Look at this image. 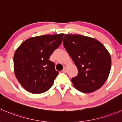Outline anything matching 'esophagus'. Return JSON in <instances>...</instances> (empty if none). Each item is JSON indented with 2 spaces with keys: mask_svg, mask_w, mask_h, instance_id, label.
Masks as SVG:
<instances>
[{
  "mask_svg": "<svg viewBox=\"0 0 122 122\" xmlns=\"http://www.w3.org/2000/svg\"><path fill=\"white\" fill-rule=\"evenodd\" d=\"M62 72L63 73H66L67 72V68L66 67H64L63 70H62Z\"/></svg>",
  "mask_w": 122,
  "mask_h": 122,
  "instance_id": "34e87169",
  "label": "esophagus"
}]
</instances>
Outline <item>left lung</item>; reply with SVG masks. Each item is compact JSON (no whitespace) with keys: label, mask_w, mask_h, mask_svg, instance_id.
Instances as JSON below:
<instances>
[{"label":"left lung","mask_w":122,"mask_h":122,"mask_svg":"<svg viewBox=\"0 0 122 122\" xmlns=\"http://www.w3.org/2000/svg\"><path fill=\"white\" fill-rule=\"evenodd\" d=\"M63 45L78 68V75L71 79L74 87L82 93L99 89L111 66V56L104 46L94 38L70 34H65Z\"/></svg>","instance_id":"left-lung-1"}]
</instances>
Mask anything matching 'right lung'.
Wrapping results in <instances>:
<instances>
[{
    "mask_svg": "<svg viewBox=\"0 0 122 122\" xmlns=\"http://www.w3.org/2000/svg\"><path fill=\"white\" fill-rule=\"evenodd\" d=\"M63 36L60 34L32 37L17 49L14 56L15 75L28 92L42 93L52 86L59 72L49 58L61 45Z\"/></svg>",
    "mask_w": 122,
    "mask_h": 122,
    "instance_id": "right-lung-1",
    "label": "right lung"
}]
</instances>
